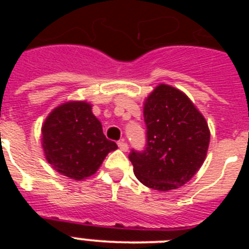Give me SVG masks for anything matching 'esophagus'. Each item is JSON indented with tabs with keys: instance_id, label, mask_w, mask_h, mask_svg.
<instances>
[{
	"instance_id": "obj_1",
	"label": "esophagus",
	"mask_w": 249,
	"mask_h": 249,
	"mask_svg": "<svg viewBox=\"0 0 249 249\" xmlns=\"http://www.w3.org/2000/svg\"><path fill=\"white\" fill-rule=\"evenodd\" d=\"M118 147H120L121 151L123 152L128 151V144H127L124 141H120V142H118Z\"/></svg>"
}]
</instances>
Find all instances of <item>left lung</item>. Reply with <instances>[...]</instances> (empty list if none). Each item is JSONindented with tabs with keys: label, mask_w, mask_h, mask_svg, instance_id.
I'll return each instance as SVG.
<instances>
[{
	"label": "left lung",
	"mask_w": 249,
	"mask_h": 249,
	"mask_svg": "<svg viewBox=\"0 0 249 249\" xmlns=\"http://www.w3.org/2000/svg\"><path fill=\"white\" fill-rule=\"evenodd\" d=\"M147 144L129 160L141 183L160 192L177 190L198 172L211 132L203 114L186 93L160 83L143 102Z\"/></svg>",
	"instance_id": "left-lung-1"
}]
</instances>
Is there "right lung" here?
I'll list each match as a JSON object with an SVG mask.
<instances>
[{
    "label": "right lung",
    "instance_id": "1",
    "mask_svg": "<svg viewBox=\"0 0 249 249\" xmlns=\"http://www.w3.org/2000/svg\"><path fill=\"white\" fill-rule=\"evenodd\" d=\"M46 160L62 176L82 181L97 172L117 144L105 137L102 124L86 101H68L50 112L41 128Z\"/></svg>",
    "mask_w": 249,
    "mask_h": 249
}]
</instances>
